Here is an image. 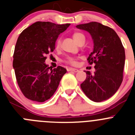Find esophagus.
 <instances>
[{
	"label": "esophagus",
	"mask_w": 135,
	"mask_h": 135,
	"mask_svg": "<svg viewBox=\"0 0 135 135\" xmlns=\"http://www.w3.org/2000/svg\"><path fill=\"white\" fill-rule=\"evenodd\" d=\"M67 70L68 71H74V72H78V71H79L78 69L72 68H67Z\"/></svg>",
	"instance_id": "obj_1"
}]
</instances>
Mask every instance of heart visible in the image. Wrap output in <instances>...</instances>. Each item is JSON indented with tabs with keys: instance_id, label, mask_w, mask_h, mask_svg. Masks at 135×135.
Instances as JSON below:
<instances>
[{
	"instance_id": "obj_1",
	"label": "heart",
	"mask_w": 135,
	"mask_h": 135,
	"mask_svg": "<svg viewBox=\"0 0 135 135\" xmlns=\"http://www.w3.org/2000/svg\"><path fill=\"white\" fill-rule=\"evenodd\" d=\"M73 38L77 43L79 44V42L81 40H82L83 39H85V37L80 32H75L74 34H73ZM59 46H60V41L58 40L57 42V48H59ZM66 62L68 64H71V65H76V58H74V57H68Z\"/></svg>"
}]
</instances>
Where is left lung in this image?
Masks as SVG:
<instances>
[{"mask_svg": "<svg viewBox=\"0 0 135 135\" xmlns=\"http://www.w3.org/2000/svg\"><path fill=\"white\" fill-rule=\"evenodd\" d=\"M90 34L93 41V51L89 55V64H95L92 74L86 71V78L81 89L90 100L101 102L108 99L118 90L123 79L125 51L116 32L98 22L76 26Z\"/></svg>", "mask_w": 135, "mask_h": 135, "instance_id": "left-lung-1", "label": "left lung"}]
</instances>
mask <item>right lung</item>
I'll return each instance as SVG.
<instances>
[{
  "instance_id": "obj_1",
  "label": "right lung",
  "mask_w": 135,
  "mask_h": 135,
  "mask_svg": "<svg viewBox=\"0 0 135 135\" xmlns=\"http://www.w3.org/2000/svg\"><path fill=\"white\" fill-rule=\"evenodd\" d=\"M70 23L37 21L20 34L13 55V67L17 82L26 98L44 102L53 96L66 69H51L45 64L46 55L55 50L59 34Z\"/></svg>"
}]
</instances>
